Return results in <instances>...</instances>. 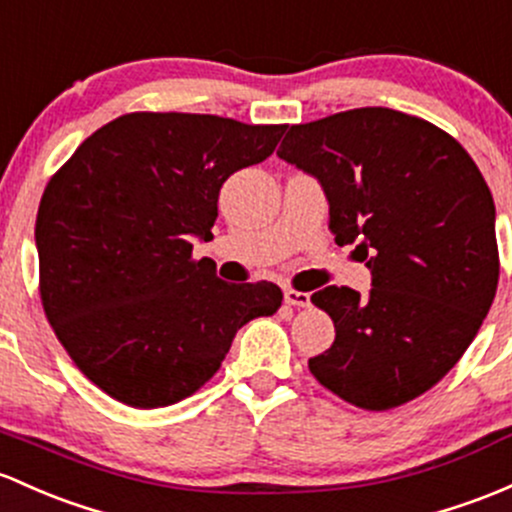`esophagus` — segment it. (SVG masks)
<instances>
[{
    "label": "esophagus",
    "instance_id": "34e87169",
    "mask_svg": "<svg viewBox=\"0 0 512 512\" xmlns=\"http://www.w3.org/2000/svg\"><path fill=\"white\" fill-rule=\"evenodd\" d=\"M285 302H288V305H295V307H307V305H310V295L300 293V290L288 288V290H285Z\"/></svg>",
    "mask_w": 512,
    "mask_h": 512
}]
</instances>
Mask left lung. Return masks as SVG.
Masks as SVG:
<instances>
[{
	"mask_svg": "<svg viewBox=\"0 0 512 512\" xmlns=\"http://www.w3.org/2000/svg\"><path fill=\"white\" fill-rule=\"evenodd\" d=\"M278 156L320 180L334 241L371 268L366 298L346 285L312 295L337 329L312 376L356 408L408 403L452 371L496 298L481 170L447 131L386 107L290 126Z\"/></svg>",
	"mask_w": 512,
	"mask_h": 512,
	"instance_id": "8db88e82",
	"label": "left lung"
}]
</instances>
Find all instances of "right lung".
<instances>
[{
  "label": "right lung",
  "mask_w": 512,
  "mask_h": 512,
  "mask_svg": "<svg viewBox=\"0 0 512 512\" xmlns=\"http://www.w3.org/2000/svg\"><path fill=\"white\" fill-rule=\"evenodd\" d=\"M283 131L214 114H124L48 180L36 217L43 310L109 398L141 410L188 398L246 322L280 307L278 285L224 283L192 258V239H210L224 180L266 161Z\"/></svg>",
  "instance_id": "add662e5"
}]
</instances>
